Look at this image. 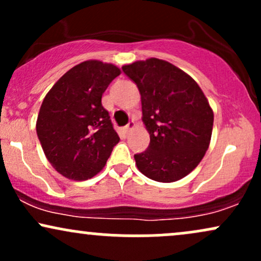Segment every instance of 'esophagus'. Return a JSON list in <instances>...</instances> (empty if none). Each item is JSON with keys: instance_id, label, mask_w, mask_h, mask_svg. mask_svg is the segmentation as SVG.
Returning a JSON list of instances; mask_svg holds the SVG:
<instances>
[{"instance_id": "esophagus-1", "label": "esophagus", "mask_w": 261, "mask_h": 261, "mask_svg": "<svg viewBox=\"0 0 261 261\" xmlns=\"http://www.w3.org/2000/svg\"><path fill=\"white\" fill-rule=\"evenodd\" d=\"M135 127V121H133V120H131L130 122H128V124L126 125V126H125L124 127V130H125V133H128V131H131V130H133V128Z\"/></svg>"}]
</instances>
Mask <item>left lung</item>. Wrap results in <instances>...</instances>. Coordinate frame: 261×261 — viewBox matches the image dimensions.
I'll list each match as a JSON object with an SVG mask.
<instances>
[{"mask_svg": "<svg viewBox=\"0 0 261 261\" xmlns=\"http://www.w3.org/2000/svg\"><path fill=\"white\" fill-rule=\"evenodd\" d=\"M141 94L149 146L135 154L152 180H180L196 168L210 146L214 112L199 85L168 61L151 58L122 66Z\"/></svg>", "mask_w": 261, "mask_h": 261, "instance_id": "8db88e82", "label": "left lung"}]
</instances>
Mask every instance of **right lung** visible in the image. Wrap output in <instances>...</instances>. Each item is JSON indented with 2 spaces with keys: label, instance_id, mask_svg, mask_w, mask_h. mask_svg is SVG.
<instances>
[{
  "label": "right lung",
  "instance_id": "add662e5",
  "mask_svg": "<svg viewBox=\"0 0 261 261\" xmlns=\"http://www.w3.org/2000/svg\"><path fill=\"white\" fill-rule=\"evenodd\" d=\"M113 64L88 60L68 70L45 95L37 134L51 166L71 180H87L103 169L120 141L101 95L120 74Z\"/></svg>",
  "mask_w": 261,
  "mask_h": 261
}]
</instances>
